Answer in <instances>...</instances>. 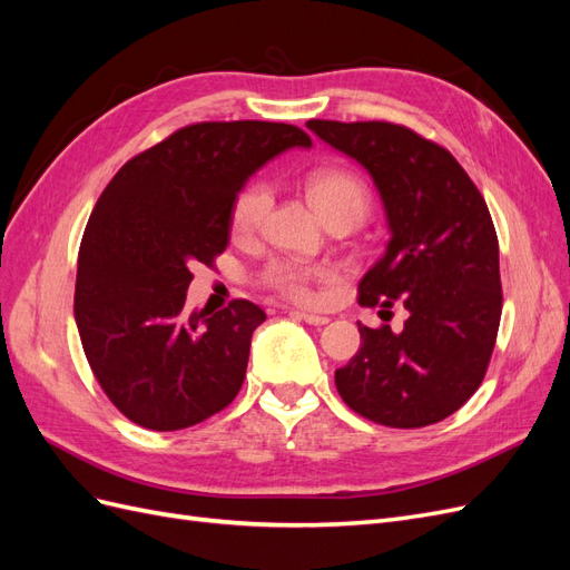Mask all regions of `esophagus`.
I'll return each instance as SVG.
<instances>
[{
	"mask_svg": "<svg viewBox=\"0 0 570 570\" xmlns=\"http://www.w3.org/2000/svg\"><path fill=\"white\" fill-rule=\"evenodd\" d=\"M289 316H297L299 321H304V323H308V325H325L327 321V316H321V314H312V312H289Z\"/></svg>",
	"mask_w": 570,
	"mask_h": 570,
	"instance_id": "1",
	"label": "esophagus"
}]
</instances>
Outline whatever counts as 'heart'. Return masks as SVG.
Listing matches in <instances>:
<instances>
[{"label":"heart","instance_id":"heart-1","mask_svg":"<svg viewBox=\"0 0 570 570\" xmlns=\"http://www.w3.org/2000/svg\"><path fill=\"white\" fill-rule=\"evenodd\" d=\"M304 193L308 204L314 206L325 223L337 218H352L358 223L368 212L371 202L366 183L354 170L340 166H327L308 174L304 180ZM271 204L273 193L264 180H254L239 189L230 209L233 237L239 239V243H249V239L262 233ZM335 275L337 271L327 264L275 262L264 271L262 281L266 287L292 302L312 304L318 295L316 287L333 281Z\"/></svg>","mask_w":570,"mask_h":570}]
</instances>
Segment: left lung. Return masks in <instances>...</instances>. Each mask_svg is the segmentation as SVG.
<instances>
[{"label":"left lung","instance_id":"left-lung-1","mask_svg":"<svg viewBox=\"0 0 570 570\" xmlns=\"http://www.w3.org/2000/svg\"><path fill=\"white\" fill-rule=\"evenodd\" d=\"M364 166L390 243L358 283V304L406 308L402 331L358 323L361 350L335 371L352 411L390 428L452 416L485 377L502 318L499 243L488 204L444 147L387 120H308ZM392 316V314H390Z\"/></svg>","mask_w":570,"mask_h":570}]
</instances>
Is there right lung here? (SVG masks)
I'll list each match as a JSON object with an SVG mask.
<instances>
[{
    "instance_id": "add662e5",
    "label": "right lung",
    "mask_w": 570,
    "mask_h": 570,
    "mask_svg": "<svg viewBox=\"0 0 570 570\" xmlns=\"http://www.w3.org/2000/svg\"><path fill=\"white\" fill-rule=\"evenodd\" d=\"M289 147H312V137L268 120L193 124L126 161L97 199L73 314L97 383L132 423L159 433L197 425L243 387L266 314L247 299L189 314V268L228 247L237 193Z\"/></svg>"
}]
</instances>
